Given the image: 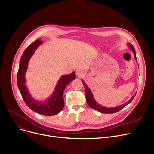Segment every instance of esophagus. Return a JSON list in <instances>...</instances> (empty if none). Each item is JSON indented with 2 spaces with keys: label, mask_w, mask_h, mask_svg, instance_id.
<instances>
[{
  "label": "esophagus",
  "mask_w": 154,
  "mask_h": 154,
  "mask_svg": "<svg viewBox=\"0 0 154 154\" xmlns=\"http://www.w3.org/2000/svg\"><path fill=\"white\" fill-rule=\"evenodd\" d=\"M84 74V72L82 70H80V69H77L76 70V75L77 77H82L83 76V75Z\"/></svg>",
  "instance_id": "1"
}]
</instances>
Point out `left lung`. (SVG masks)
<instances>
[{"label":"left lung","mask_w":154,"mask_h":154,"mask_svg":"<svg viewBox=\"0 0 154 154\" xmlns=\"http://www.w3.org/2000/svg\"><path fill=\"white\" fill-rule=\"evenodd\" d=\"M128 45L129 48H131V50L133 52L135 59L137 62V58H136V53H135V51L134 49V47H133V45L131 44H128ZM82 83L84 84V85L85 86V88L86 101H87L88 106H89L91 108H92V109H94L96 110H98L100 112L103 113V114H113V113H116V112H117L120 111V110H122L123 108H124L127 106V104L130 103L132 102V100L134 99V98L135 97V96L136 95V94H135L131 98V99L125 104L121 105V106H118V107H116L108 108V107L102 106H100V105L98 104L96 102V101L94 99L93 94L91 92V91L89 89V88L88 87V86L86 85V84L83 81V80H82Z\"/></svg>","instance_id":"1"}]
</instances>
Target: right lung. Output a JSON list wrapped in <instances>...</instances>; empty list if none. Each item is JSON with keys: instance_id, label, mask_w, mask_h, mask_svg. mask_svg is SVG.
<instances>
[{"instance_id": "right-lung-1", "label": "right lung", "mask_w": 154, "mask_h": 154, "mask_svg": "<svg viewBox=\"0 0 154 154\" xmlns=\"http://www.w3.org/2000/svg\"><path fill=\"white\" fill-rule=\"evenodd\" d=\"M42 43V40H35L24 51L19 63L17 73V85L24 102L32 110L44 116H54L59 113L63 108V94L65 88L70 82L75 79L76 75L75 72L69 75H62L57 84L53 94L47 100L44 102H39L32 98L26 85L25 74L30 57L37 48Z\"/></svg>"}]
</instances>
